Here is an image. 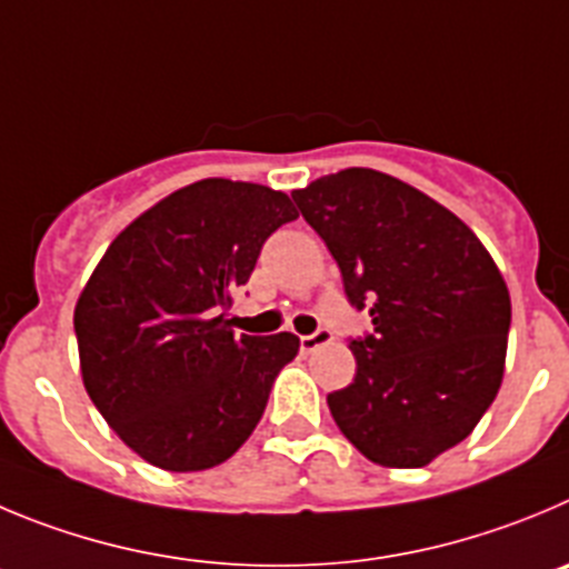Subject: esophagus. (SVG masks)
I'll use <instances>...</instances> for the list:
<instances>
[{"label":"esophagus","instance_id":"esophagus-1","mask_svg":"<svg viewBox=\"0 0 569 569\" xmlns=\"http://www.w3.org/2000/svg\"><path fill=\"white\" fill-rule=\"evenodd\" d=\"M333 339V333L328 331V328H317L315 333H306V337H300V350L302 353H311V350H317L320 345H328Z\"/></svg>","mask_w":569,"mask_h":569}]
</instances>
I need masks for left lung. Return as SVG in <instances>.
Instances as JSON below:
<instances>
[{
    "instance_id": "left-lung-1",
    "label": "left lung",
    "mask_w": 569,
    "mask_h": 569,
    "mask_svg": "<svg viewBox=\"0 0 569 569\" xmlns=\"http://www.w3.org/2000/svg\"><path fill=\"white\" fill-rule=\"evenodd\" d=\"M291 199L326 241L345 297L373 331L350 337L357 376L328 392L345 438L368 460L418 469L469 438L506 368L511 297L463 221L421 190L348 168Z\"/></svg>"
}]
</instances>
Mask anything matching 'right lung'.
Here are the masks:
<instances>
[{"instance_id":"obj_1","label":"right lung","mask_w":569,"mask_h":569,"mask_svg":"<svg viewBox=\"0 0 569 569\" xmlns=\"http://www.w3.org/2000/svg\"><path fill=\"white\" fill-rule=\"evenodd\" d=\"M289 196L201 179L111 241L76 306L89 398L126 446L168 471L224 463L267 410L295 333L249 337L224 320Z\"/></svg>"}]
</instances>
